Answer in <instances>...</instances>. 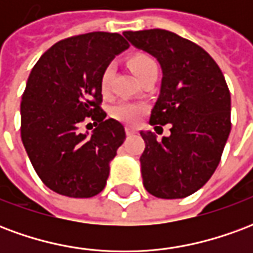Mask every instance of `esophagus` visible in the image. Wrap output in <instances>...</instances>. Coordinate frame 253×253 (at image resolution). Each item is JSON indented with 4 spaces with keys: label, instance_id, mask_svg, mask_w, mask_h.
Instances as JSON below:
<instances>
[{
    "label": "esophagus",
    "instance_id": "esophagus-1",
    "mask_svg": "<svg viewBox=\"0 0 253 253\" xmlns=\"http://www.w3.org/2000/svg\"><path fill=\"white\" fill-rule=\"evenodd\" d=\"M126 134L127 135H134V134H137V130L131 128V127H126Z\"/></svg>",
    "mask_w": 253,
    "mask_h": 253
}]
</instances>
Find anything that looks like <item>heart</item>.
Instances as JSON below:
<instances>
[{
  "mask_svg": "<svg viewBox=\"0 0 253 253\" xmlns=\"http://www.w3.org/2000/svg\"><path fill=\"white\" fill-rule=\"evenodd\" d=\"M130 66H131L132 72L137 74L138 78H141L145 74L150 72H156L157 69V63L153 58L148 55V54H137L134 57L130 58ZM116 66L115 63H108L105 69L101 73L100 77V89L103 94H107L110 92L111 84L115 76ZM146 110V107L143 104H138V103H130V101H122L119 104H116L112 108V116L118 119L119 122H123L126 125H134L137 123L138 119L141 118L143 112Z\"/></svg>",
  "mask_w": 253,
  "mask_h": 253,
  "instance_id": "heart-1",
  "label": "heart"
}]
</instances>
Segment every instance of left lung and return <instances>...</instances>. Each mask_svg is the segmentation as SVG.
I'll return each mask as SVG.
<instances>
[{"instance_id": "8db88e82", "label": "left lung", "mask_w": 253, "mask_h": 253, "mask_svg": "<svg viewBox=\"0 0 253 253\" xmlns=\"http://www.w3.org/2000/svg\"><path fill=\"white\" fill-rule=\"evenodd\" d=\"M123 35L159 61L161 89L149 123L172 126L161 141L154 132L141 131L143 186L157 198H186L211 177L228 141L232 123L225 77L201 46L173 32L156 28Z\"/></svg>"}]
</instances>
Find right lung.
Masks as SVG:
<instances>
[{
  "instance_id": "obj_1",
  "label": "right lung",
  "mask_w": 253,
  "mask_h": 253,
  "mask_svg": "<svg viewBox=\"0 0 253 253\" xmlns=\"http://www.w3.org/2000/svg\"><path fill=\"white\" fill-rule=\"evenodd\" d=\"M119 34L89 32L50 47L32 67L21 96V139L41 180L61 195L92 198L104 190L125 127L101 110L100 77L128 48ZM90 117V136L79 125Z\"/></svg>"
}]
</instances>
